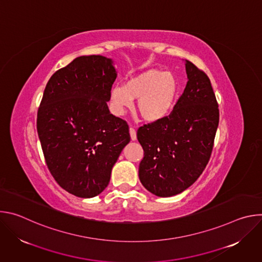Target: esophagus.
I'll list each match as a JSON object with an SVG mask.
<instances>
[{
  "label": "esophagus",
  "instance_id": "esophagus-1",
  "mask_svg": "<svg viewBox=\"0 0 262 262\" xmlns=\"http://www.w3.org/2000/svg\"><path fill=\"white\" fill-rule=\"evenodd\" d=\"M129 134H130V139L133 141H136L137 140V133H136V129L134 127L129 128Z\"/></svg>",
  "mask_w": 262,
  "mask_h": 262
}]
</instances>
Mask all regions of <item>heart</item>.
Returning <instances> with one entry per match:
<instances>
[{"label": "heart", "mask_w": 262, "mask_h": 262, "mask_svg": "<svg viewBox=\"0 0 262 262\" xmlns=\"http://www.w3.org/2000/svg\"><path fill=\"white\" fill-rule=\"evenodd\" d=\"M180 84L172 72L149 69L130 78L124 86L116 85L110 91L111 107L122 115L138 99L137 108L141 117L157 122L167 117L174 107Z\"/></svg>", "instance_id": "1"}]
</instances>
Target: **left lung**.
I'll return each mask as SVG.
<instances>
[{
    "label": "left lung",
    "instance_id": "8db88e82",
    "mask_svg": "<svg viewBox=\"0 0 262 262\" xmlns=\"http://www.w3.org/2000/svg\"><path fill=\"white\" fill-rule=\"evenodd\" d=\"M185 70L189 81L170 115L137 133L144 150L140 181L159 197L180 194L198 179L219 125V104L207 74L188 60Z\"/></svg>",
    "mask_w": 262,
    "mask_h": 262
}]
</instances>
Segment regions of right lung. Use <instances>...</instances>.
I'll return each instance as SVG.
<instances>
[{
    "instance_id": "right-lung-1",
    "label": "right lung",
    "mask_w": 262,
    "mask_h": 262,
    "mask_svg": "<svg viewBox=\"0 0 262 262\" xmlns=\"http://www.w3.org/2000/svg\"><path fill=\"white\" fill-rule=\"evenodd\" d=\"M117 78L113 61L74 59L51 77L37 113V133L48 168L62 189L80 198L100 194L130 141L125 120L106 101Z\"/></svg>"
}]
</instances>
